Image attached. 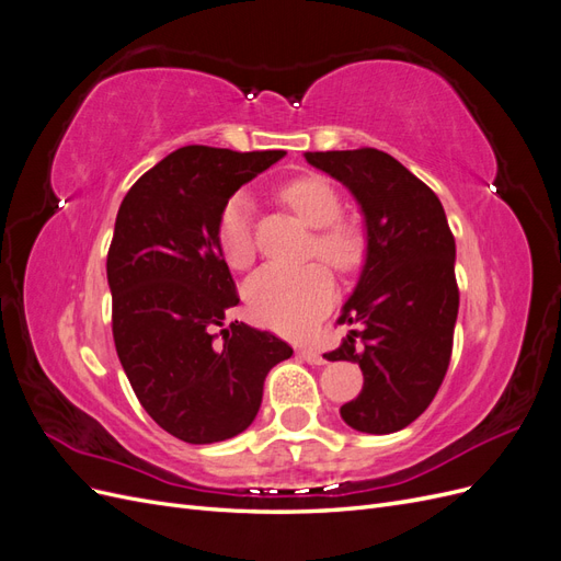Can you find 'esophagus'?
Here are the masks:
<instances>
[{
  "mask_svg": "<svg viewBox=\"0 0 561 561\" xmlns=\"http://www.w3.org/2000/svg\"><path fill=\"white\" fill-rule=\"evenodd\" d=\"M299 358H304L307 363H311V365H325L328 360L322 358V353H318L316 348H301L299 351Z\"/></svg>",
  "mask_w": 561,
  "mask_h": 561,
  "instance_id": "1",
  "label": "esophagus"
}]
</instances>
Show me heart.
Returning a JSON list of instances; mask_svg holds the SVG:
<instances>
[{"mask_svg":"<svg viewBox=\"0 0 561 561\" xmlns=\"http://www.w3.org/2000/svg\"><path fill=\"white\" fill-rule=\"evenodd\" d=\"M297 217L316 229L311 252L339 271H348L360 260V239L348 225L336 222L342 215L332 186L320 178H299L280 192ZM252 206L245 194H233L217 219V243L233 268H245L254 257ZM245 299L262 325L285 334L309 332L316 320L330 309L334 283L330 271L318 264L262 266L245 283Z\"/></svg>","mask_w":561,"mask_h":561,"instance_id":"heart-1","label":"heart"}]
</instances>
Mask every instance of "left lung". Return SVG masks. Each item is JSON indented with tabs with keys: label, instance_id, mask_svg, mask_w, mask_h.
Listing matches in <instances>:
<instances>
[{
	"label": "left lung",
	"instance_id": "8db88e82",
	"mask_svg": "<svg viewBox=\"0 0 561 561\" xmlns=\"http://www.w3.org/2000/svg\"><path fill=\"white\" fill-rule=\"evenodd\" d=\"M346 184L367 225V260L339 325H353L328 360L358 363L363 390L342 404L351 428L388 435L428 410L451 360L458 285L454 233L428 184L386 151H307Z\"/></svg>",
	"mask_w": 561,
	"mask_h": 561
}]
</instances>
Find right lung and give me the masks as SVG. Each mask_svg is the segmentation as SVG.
<instances>
[{
    "label": "right lung",
    "mask_w": 561,
    "mask_h": 561,
    "mask_svg": "<svg viewBox=\"0 0 561 561\" xmlns=\"http://www.w3.org/2000/svg\"><path fill=\"white\" fill-rule=\"evenodd\" d=\"M283 149L180 147L135 182L107 252L116 355L145 412L190 445L243 433L262 404L268 369L293 348L233 320L236 283L217 219Z\"/></svg>",
    "instance_id": "obj_1"
}]
</instances>
